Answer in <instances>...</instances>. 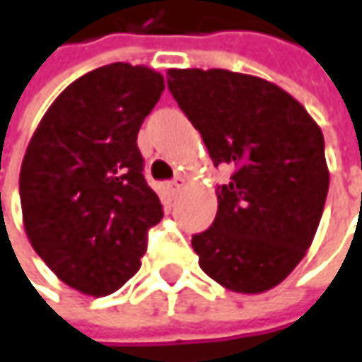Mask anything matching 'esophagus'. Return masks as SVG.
<instances>
[{"mask_svg": "<svg viewBox=\"0 0 362 362\" xmlns=\"http://www.w3.org/2000/svg\"><path fill=\"white\" fill-rule=\"evenodd\" d=\"M186 186V178L184 176H176L174 180L170 182V190H172V194H178Z\"/></svg>", "mask_w": 362, "mask_h": 362, "instance_id": "esophagus-1", "label": "esophagus"}]
</instances>
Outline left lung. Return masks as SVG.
I'll use <instances>...</instances> for the list:
<instances>
[{"mask_svg":"<svg viewBox=\"0 0 362 362\" xmlns=\"http://www.w3.org/2000/svg\"><path fill=\"white\" fill-rule=\"evenodd\" d=\"M168 88L214 166L212 226L192 236L206 274L232 293H267L305 258L329 192L325 138L305 106L272 81L228 69H168Z\"/></svg>","mask_w":362,"mask_h":362,"instance_id":"obj_1","label":"left lung"}]
</instances>
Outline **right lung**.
Segmentation results:
<instances>
[{
  "instance_id": "add662e5",
  "label": "right lung",
  "mask_w": 362,
  "mask_h": 362,
  "mask_svg": "<svg viewBox=\"0 0 362 362\" xmlns=\"http://www.w3.org/2000/svg\"><path fill=\"white\" fill-rule=\"evenodd\" d=\"M164 92L146 66L110 64L57 95L19 172L23 228L52 272L88 296L118 291L140 268L162 204L144 180L138 132Z\"/></svg>"
}]
</instances>
